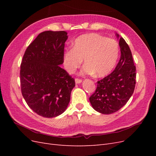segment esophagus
<instances>
[{
    "mask_svg": "<svg viewBox=\"0 0 156 156\" xmlns=\"http://www.w3.org/2000/svg\"><path fill=\"white\" fill-rule=\"evenodd\" d=\"M75 83L76 84H79V83H82V80L81 79H79L78 78H76L75 79Z\"/></svg>",
    "mask_w": 156,
    "mask_h": 156,
    "instance_id": "1",
    "label": "esophagus"
}]
</instances>
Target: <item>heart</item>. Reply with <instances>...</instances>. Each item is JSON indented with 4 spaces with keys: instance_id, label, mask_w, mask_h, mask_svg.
Segmentation results:
<instances>
[{
    "instance_id": "heart-1",
    "label": "heart",
    "mask_w": 156,
    "mask_h": 156,
    "mask_svg": "<svg viewBox=\"0 0 156 156\" xmlns=\"http://www.w3.org/2000/svg\"><path fill=\"white\" fill-rule=\"evenodd\" d=\"M119 45L112 38L96 33L79 36L75 40L73 48L64 55V65L69 73H73L80 66L84 58L82 75L104 77L111 72L119 56Z\"/></svg>"
}]
</instances>
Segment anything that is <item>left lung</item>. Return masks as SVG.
Wrapping results in <instances>:
<instances>
[{
	"label": "left lung",
	"mask_w": 156,
	"mask_h": 156,
	"mask_svg": "<svg viewBox=\"0 0 156 156\" xmlns=\"http://www.w3.org/2000/svg\"><path fill=\"white\" fill-rule=\"evenodd\" d=\"M119 37V35L116 34ZM121 56L113 72L97 83L95 92L89 98L94 109L105 115L114 113L125 105L133 94L136 83V67L129 45L119 40Z\"/></svg>",
	"instance_id": "obj_1"
}]
</instances>
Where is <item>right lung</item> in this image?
I'll return each mask as SVG.
<instances>
[{
  "label": "right lung",
  "mask_w": 156,
  "mask_h": 156,
  "mask_svg": "<svg viewBox=\"0 0 156 156\" xmlns=\"http://www.w3.org/2000/svg\"><path fill=\"white\" fill-rule=\"evenodd\" d=\"M65 31L40 33L26 49L21 64L22 95L36 114L45 118L63 113L75 80L60 65L64 62Z\"/></svg>",
  "instance_id": "1"
}]
</instances>
